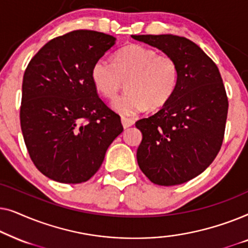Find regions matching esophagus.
<instances>
[{
	"label": "esophagus",
	"instance_id": "esophagus-1",
	"mask_svg": "<svg viewBox=\"0 0 248 248\" xmlns=\"http://www.w3.org/2000/svg\"><path fill=\"white\" fill-rule=\"evenodd\" d=\"M122 124H123L124 128L130 127L134 124V120L133 118H127V117H122Z\"/></svg>",
	"mask_w": 248,
	"mask_h": 248
}]
</instances>
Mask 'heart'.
<instances>
[{
    "label": "heart",
    "mask_w": 248,
    "mask_h": 248,
    "mask_svg": "<svg viewBox=\"0 0 248 248\" xmlns=\"http://www.w3.org/2000/svg\"><path fill=\"white\" fill-rule=\"evenodd\" d=\"M91 79L108 99H114L127 80L128 90L113 107L122 115H135L148 106L158 109L171 99L178 87L179 66L168 54H158L143 45H128L115 53L113 62L98 59L91 69Z\"/></svg>",
    "instance_id": "obj_1"
}]
</instances>
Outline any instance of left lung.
<instances>
[{"label":"left lung","instance_id":"1","mask_svg":"<svg viewBox=\"0 0 248 248\" xmlns=\"http://www.w3.org/2000/svg\"><path fill=\"white\" fill-rule=\"evenodd\" d=\"M171 55L179 66L174 96L158 113L139 120V167L154 183L172 186L205 170L222 145L228 97L216 63L185 37L134 35Z\"/></svg>","mask_w":248,"mask_h":248}]
</instances>
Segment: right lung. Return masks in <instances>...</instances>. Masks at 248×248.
<instances>
[{
  "instance_id": "right-lung-1",
  "label": "right lung",
  "mask_w": 248,
  "mask_h": 248,
  "mask_svg": "<svg viewBox=\"0 0 248 248\" xmlns=\"http://www.w3.org/2000/svg\"><path fill=\"white\" fill-rule=\"evenodd\" d=\"M115 37L74 30L45 44L23 74L20 124L37 169L65 184L98 171L111 142L123 132L120 115L98 96L93 63Z\"/></svg>"
}]
</instances>
